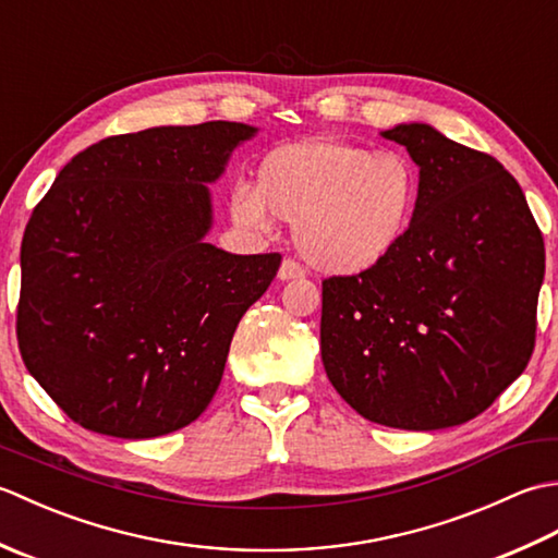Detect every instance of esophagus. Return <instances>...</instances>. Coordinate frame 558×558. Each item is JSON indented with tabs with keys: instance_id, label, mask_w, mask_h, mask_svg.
<instances>
[{
	"instance_id": "1",
	"label": "esophagus",
	"mask_w": 558,
	"mask_h": 558,
	"mask_svg": "<svg viewBox=\"0 0 558 558\" xmlns=\"http://www.w3.org/2000/svg\"><path fill=\"white\" fill-rule=\"evenodd\" d=\"M302 276H304V268L294 258H286L278 268L280 280H294V278H302Z\"/></svg>"
}]
</instances>
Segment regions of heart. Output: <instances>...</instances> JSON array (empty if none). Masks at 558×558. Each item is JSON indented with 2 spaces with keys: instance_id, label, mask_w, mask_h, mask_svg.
<instances>
[{
  "instance_id": "1",
  "label": "heart",
  "mask_w": 558,
  "mask_h": 558,
  "mask_svg": "<svg viewBox=\"0 0 558 558\" xmlns=\"http://www.w3.org/2000/svg\"><path fill=\"white\" fill-rule=\"evenodd\" d=\"M417 194L420 172L402 153L310 138L270 150L254 189H234L230 210L256 230L270 228V216L294 222V242L314 268L357 276L405 240Z\"/></svg>"
}]
</instances>
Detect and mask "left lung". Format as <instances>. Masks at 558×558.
<instances>
[{
	"instance_id": "1",
	"label": "left lung",
	"mask_w": 558,
	"mask_h": 558,
	"mask_svg": "<svg viewBox=\"0 0 558 558\" xmlns=\"http://www.w3.org/2000/svg\"><path fill=\"white\" fill-rule=\"evenodd\" d=\"M381 136L420 168L417 206L384 264L324 280L322 360L364 420L446 429L477 417L525 372L544 240L496 158L420 122Z\"/></svg>"
}]
</instances>
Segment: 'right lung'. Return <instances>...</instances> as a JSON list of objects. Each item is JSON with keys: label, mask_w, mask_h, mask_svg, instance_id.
<instances>
[{"label": "right lung", "mask_w": 558, "mask_h": 558, "mask_svg": "<svg viewBox=\"0 0 558 558\" xmlns=\"http://www.w3.org/2000/svg\"><path fill=\"white\" fill-rule=\"evenodd\" d=\"M258 132L240 122L102 138L57 174L21 242L23 364L83 429L153 438L216 396L236 324L280 254L208 244V184Z\"/></svg>", "instance_id": "1"}]
</instances>
